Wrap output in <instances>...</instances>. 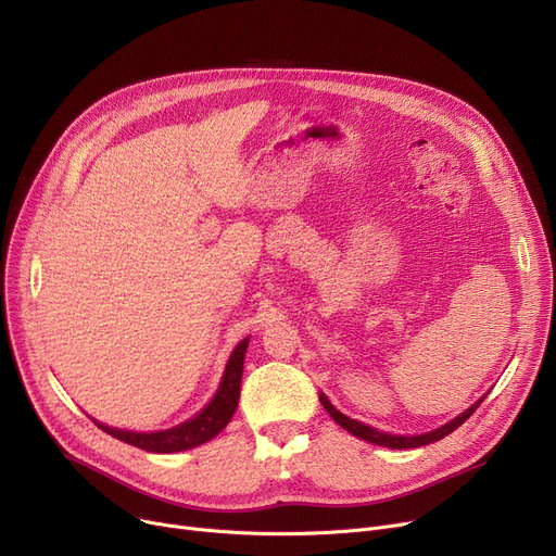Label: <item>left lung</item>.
Returning a JSON list of instances; mask_svg holds the SVG:
<instances>
[{"label": "left lung", "mask_w": 556, "mask_h": 556, "mask_svg": "<svg viewBox=\"0 0 556 556\" xmlns=\"http://www.w3.org/2000/svg\"><path fill=\"white\" fill-rule=\"evenodd\" d=\"M482 399H484V396H482ZM482 399H480L478 403H473V405L469 407V410H464L459 417H455L453 421L444 424L442 428L430 430V432H426V434L405 437V434H390V432H383V430H376V428H371V426H365V424H361V421H356V419H349L346 415H342L340 410H336V407L331 405V401H329L323 392H319V401H323L325 410L331 415V419H333L338 426H342L346 432H352V434L361 437V440H365V442H371V444H376V446H388V448H419V446H426V444H432V442H440L442 437L451 434L455 428H459L466 419H469V417L476 413V407L482 403Z\"/></svg>", "instance_id": "left-lung-1"}]
</instances>
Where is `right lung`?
I'll list each match as a JSON object with an SVG mask.
<instances>
[{
    "label": "right lung",
    "mask_w": 556,
    "mask_h": 556,
    "mask_svg": "<svg viewBox=\"0 0 556 556\" xmlns=\"http://www.w3.org/2000/svg\"><path fill=\"white\" fill-rule=\"evenodd\" d=\"M248 342H250V338L241 340L237 344V349H233L229 361H227L216 396L210 401L207 407H202V413H198L193 419L175 426V428H168V430H160V432H130V430L110 428L99 421H94V424L103 432L116 437V440H122L130 446L143 448L149 453H178V451L195 448L204 442H210L212 437H216L229 424L233 413H237Z\"/></svg>",
    "instance_id": "1"
}]
</instances>
